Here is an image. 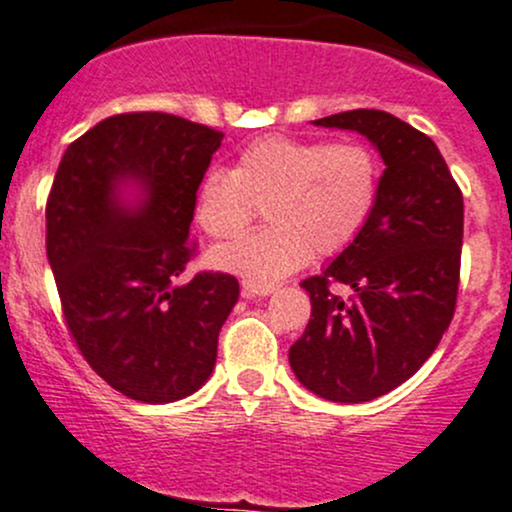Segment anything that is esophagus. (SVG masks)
I'll use <instances>...</instances> for the list:
<instances>
[{"mask_svg":"<svg viewBox=\"0 0 512 512\" xmlns=\"http://www.w3.org/2000/svg\"><path fill=\"white\" fill-rule=\"evenodd\" d=\"M243 291H245V296H269V294H274V291H277V286L274 284H257V282H243Z\"/></svg>","mask_w":512,"mask_h":512,"instance_id":"34e87169","label":"esophagus"}]
</instances>
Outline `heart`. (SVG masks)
<instances>
[{
  "label": "heart",
  "mask_w": 512,
  "mask_h": 512,
  "mask_svg": "<svg viewBox=\"0 0 512 512\" xmlns=\"http://www.w3.org/2000/svg\"><path fill=\"white\" fill-rule=\"evenodd\" d=\"M379 199V165L357 140L267 136L245 145L233 170H211L196 187L194 221L213 240L250 223L255 204L269 226L211 252V265L245 282L277 284L362 233Z\"/></svg>",
  "instance_id": "obj_1"
}]
</instances>
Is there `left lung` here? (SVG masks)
Instances as JSON below:
<instances>
[{"label": "left lung", "instance_id": "1", "mask_svg": "<svg viewBox=\"0 0 512 512\" xmlns=\"http://www.w3.org/2000/svg\"><path fill=\"white\" fill-rule=\"evenodd\" d=\"M313 126L364 136L386 170L362 233L323 274L301 282L311 320L291 345L289 364L325 401H374L411 379L449 328L464 201L437 145L386 111H345ZM330 283H345L353 296L333 295Z\"/></svg>", "mask_w": 512, "mask_h": 512}]
</instances>
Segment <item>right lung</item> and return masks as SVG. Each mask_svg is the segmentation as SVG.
Returning a JSON list of instances; mask_svg holds the SVG:
<instances>
[{"label": "right lung", "mask_w": 512, "mask_h": 512, "mask_svg": "<svg viewBox=\"0 0 512 512\" xmlns=\"http://www.w3.org/2000/svg\"><path fill=\"white\" fill-rule=\"evenodd\" d=\"M223 133L140 111L99 121L65 150L46 209L63 313L89 367L123 396L172 403L216 367L238 279L201 272L189 226Z\"/></svg>", "instance_id": "add662e5"}]
</instances>
